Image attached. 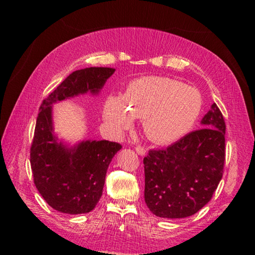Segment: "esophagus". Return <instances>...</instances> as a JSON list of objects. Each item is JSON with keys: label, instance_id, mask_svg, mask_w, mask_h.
Here are the masks:
<instances>
[{"label": "esophagus", "instance_id": "obj_1", "mask_svg": "<svg viewBox=\"0 0 255 255\" xmlns=\"http://www.w3.org/2000/svg\"><path fill=\"white\" fill-rule=\"evenodd\" d=\"M135 149H136V152L139 154V155H145V153H146L145 147H143V146H140V145H137L136 147H135Z\"/></svg>", "mask_w": 255, "mask_h": 255}]
</instances>
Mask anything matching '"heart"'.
Segmentation results:
<instances>
[{
	"label": "heart",
	"mask_w": 255,
	"mask_h": 255,
	"mask_svg": "<svg viewBox=\"0 0 255 255\" xmlns=\"http://www.w3.org/2000/svg\"><path fill=\"white\" fill-rule=\"evenodd\" d=\"M202 111L197 89L164 76L132 81L126 97L109 96L103 103V117L115 131L130 128L135 118L143 119L146 137L159 145L174 143L195 127Z\"/></svg>",
	"instance_id": "heart-1"
}]
</instances>
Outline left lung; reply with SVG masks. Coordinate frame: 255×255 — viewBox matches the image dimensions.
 Returning a JSON list of instances; mask_svg holds the SVG:
<instances>
[{
    "label": "left lung",
    "instance_id": "8db88e82",
    "mask_svg": "<svg viewBox=\"0 0 255 255\" xmlns=\"http://www.w3.org/2000/svg\"><path fill=\"white\" fill-rule=\"evenodd\" d=\"M189 132L165 149H150L144 157L145 202L155 216L184 218L208 204L225 164L226 125L216 103Z\"/></svg>",
    "mask_w": 255,
    "mask_h": 255
}]
</instances>
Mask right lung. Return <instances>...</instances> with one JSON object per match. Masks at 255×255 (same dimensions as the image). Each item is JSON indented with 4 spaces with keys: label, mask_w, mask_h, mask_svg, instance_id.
Returning <instances> with one entry per match:
<instances>
[{
    "label": "right lung",
    "mask_w": 255,
    "mask_h": 255,
    "mask_svg": "<svg viewBox=\"0 0 255 255\" xmlns=\"http://www.w3.org/2000/svg\"><path fill=\"white\" fill-rule=\"evenodd\" d=\"M111 67H89L73 72L39 108L30 147L34 185L51 208L65 214L91 211L102 196L108 166L122 148L116 141H82L68 149L56 141L51 127V105L80 93L99 92L115 73Z\"/></svg>",
    "instance_id": "obj_1"
}]
</instances>
